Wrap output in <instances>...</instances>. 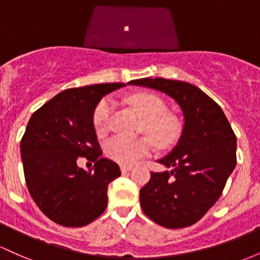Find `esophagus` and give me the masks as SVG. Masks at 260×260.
I'll list each match as a JSON object with an SVG mask.
<instances>
[{
  "mask_svg": "<svg viewBox=\"0 0 260 260\" xmlns=\"http://www.w3.org/2000/svg\"><path fill=\"white\" fill-rule=\"evenodd\" d=\"M131 170H132V167H131V165H121V172L123 174L129 173Z\"/></svg>",
  "mask_w": 260,
  "mask_h": 260,
  "instance_id": "esophagus-1",
  "label": "esophagus"
}]
</instances>
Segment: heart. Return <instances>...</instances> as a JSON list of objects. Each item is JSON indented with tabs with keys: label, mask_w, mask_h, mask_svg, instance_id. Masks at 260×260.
Listing matches in <instances>:
<instances>
[{
	"label": "heart",
	"mask_w": 260,
	"mask_h": 260,
	"mask_svg": "<svg viewBox=\"0 0 260 260\" xmlns=\"http://www.w3.org/2000/svg\"><path fill=\"white\" fill-rule=\"evenodd\" d=\"M129 104L137 115L143 119L144 131L159 148H168L178 141L180 136V123L172 115L167 113V104L160 96L152 92H139L131 96ZM113 108V101L105 99L93 111L92 122L95 131L101 135L106 131L108 118ZM152 152V143L147 138L128 139L116 136L106 144L108 158L119 164H133L142 156Z\"/></svg>",
	"instance_id": "heart-1"
}]
</instances>
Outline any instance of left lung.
<instances>
[{
    "label": "left lung",
    "mask_w": 260,
    "mask_h": 260,
    "mask_svg": "<svg viewBox=\"0 0 260 260\" xmlns=\"http://www.w3.org/2000/svg\"><path fill=\"white\" fill-rule=\"evenodd\" d=\"M131 85L160 91L180 107L178 143L158 162L170 172L152 173L139 192L142 210L167 228L191 226L216 204L236 168L237 139L222 108L195 85L145 78Z\"/></svg>",
    "instance_id": "left-lung-1"
}]
</instances>
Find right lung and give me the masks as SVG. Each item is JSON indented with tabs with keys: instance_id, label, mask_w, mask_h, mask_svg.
I'll return each instance as SVG.
<instances>
[{
	"instance_id": "1",
	"label": "right lung",
	"mask_w": 260,
	"mask_h": 260,
	"mask_svg": "<svg viewBox=\"0 0 260 260\" xmlns=\"http://www.w3.org/2000/svg\"><path fill=\"white\" fill-rule=\"evenodd\" d=\"M123 86L115 82L69 88L28 122L21 141L25 182L37 206L55 223L86 226L106 210L108 184L121 170L115 161L101 158L92 116L104 96ZM80 156L95 161L92 170L78 167Z\"/></svg>"
}]
</instances>
